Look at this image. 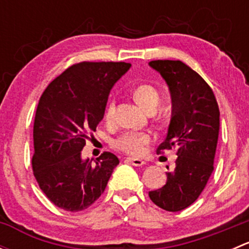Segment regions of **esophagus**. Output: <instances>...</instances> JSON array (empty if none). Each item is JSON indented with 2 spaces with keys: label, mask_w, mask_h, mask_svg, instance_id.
Listing matches in <instances>:
<instances>
[{
  "label": "esophagus",
  "mask_w": 249,
  "mask_h": 249,
  "mask_svg": "<svg viewBox=\"0 0 249 249\" xmlns=\"http://www.w3.org/2000/svg\"><path fill=\"white\" fill-rule=\"evenodd\" d=\"M126 161H129L134 166H142L145 164L142 159H139V158H126Z\"/></svg>",
  "instance_id": "obj_1"
}]
</instances>
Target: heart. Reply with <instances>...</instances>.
Masks as SVG:
<instances>
[{
  "label": "heart",
  "mask_w": 249,
  "mask_h": 249,
  "mask_svg": "<svg viewBox=\"0 0 249 249\" xmlns=\"http://www.w3.org/2000/svg\"><path fill=\"white\" fill-rule=\"evenodd\" d=\"M132 96H134L136 104L147 113L155 112V109L160 104L159 91L150 84L137 85L132 91ZM113 114H114V102L110 101L106 108V119H112ZM149 141L150 139L148 135L127 131L120 135L118 139H115L113 144L117 149L123 150L127 154L136 155L144 149V145L148 144Z\"/></svg>",
  "instance_id": "obj_1"
}]
</instances>
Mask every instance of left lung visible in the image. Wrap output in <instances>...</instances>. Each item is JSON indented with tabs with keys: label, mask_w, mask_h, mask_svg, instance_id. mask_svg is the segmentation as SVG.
<instances>
[{
	"label": "left lung",
	"mask_w": 249,
	"mask_h": 249,
	"mask_svg": "<svg viewBox=\"0 0 249 249\" xmlns=\"http://www.w3.org/2000/svg\"><path fill=\"white\" fill-rule=\"evenodd\" d=\"M149 66L164 78L172 102L166 139L158 153L176 148L178 157L175 170L166 172V184L149 192V197L162 210L178 212L195 202L213 172L219 108L210 85L182 61L155 60Z\"/></svg>",
	"instance_id": "left-lung-1"
}]
</instances>
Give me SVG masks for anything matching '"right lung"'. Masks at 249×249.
I'll return each instance as SVG.
<instances>
[{
	"label": "right lung",
	"mask_w": 249,
	"mask_h": 249,
	"mask_svg": "<svg viewBox=\"0 0 249 249\" xmlns=\"http://www.w3.org/2000/svg\"><path fill=\"white\" fill-rule=\"evenodd\" d=\"M131 67L126 62H80L47 87L34 124L32 169L42 192L55 206L78 212L106 189L119 159L105 152L83 159L87 132L104 119L109 92Z\"/></svg>",
	"instance_id": "1"
}]
</instances>
